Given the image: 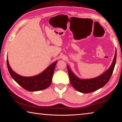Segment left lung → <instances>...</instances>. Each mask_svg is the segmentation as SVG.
<instances>
[{"label": "left lung", "mask_w": 122, "mask_h": 122, "mask_svg": "<svg viewBox=\"0 0 122 122\" xmlns=\"http://www.w3.org/2000/svg\"><path fill=\"white\" fill-rule=\"evenodd\" d=\"M117 57V52L116 50L114 59L110 67L108 69L97 77L90 79H81L78 78L72 71L69 66L67 65L68 71L69 76L70 82L72 86L78 92L86 94L95 92L104 86L108 83L112 75Z\"/></svg>", "instance_id": "1"}]
</instances>
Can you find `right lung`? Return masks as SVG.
I'll return each instance as SVG.
<instances>
[{
	"label": "right lung",
	"instance_id": "obj_1",
	"mask_svg": "<svg viewBox=\"0 0 122 122\" xmlns=\"http://www.w3.org/2000/svg\"><path fill=\"white\" fill-rule=\"evenodd\" d=\"M57 62L51 63L41 73L30 77L22 76L14 72L10 67L7 58V66L10 75L16 83L29 92H36L45 89L51 85Z\"/></svg>",
	"mask_w": 122,
	"mask_h": 122
}]
</instances>
